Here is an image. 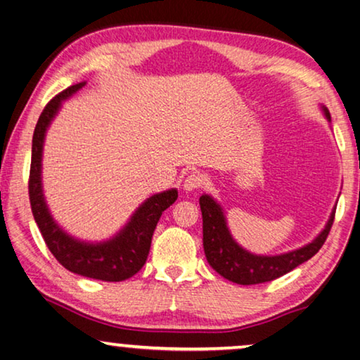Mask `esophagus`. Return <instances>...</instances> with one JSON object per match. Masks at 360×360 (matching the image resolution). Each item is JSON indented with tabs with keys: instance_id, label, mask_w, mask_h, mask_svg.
I'll return each instance as SVG.
<instances>
[{
	"instance_id": "34e87169",
	"label": "esophagus",
	"mask_w": 360,
	"mask_h": 360,
	"mask_svg": "<svg viewBox=\"0 0 360 360\" xmlns=\"http://www.w3.org/2000/svg\"><path fill=\"white\" fill-rule=\"evenodd\" d=\"M202 184H204V176H202L200 173H191L186 176L184 184L182 186H184V189L187 192H191V191L199 189V187H202Z\"/></svg>"
}]
</instances>
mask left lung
Instances as JSON below:
<instances>
[{
  "instance_id": "left-lung-1",
  "label": "left lung",
  "mask_w": 360,
  "mask_h": 360,
  "mask_svg": "<svg viewBox=\"0 0 360 360\" xmlns=\"http://www.w3.org/2000/svg\"><path fill=\"white\" fill-rule=\"evenodd\" d=\"M323 110H325L328 120H331L328 109ZM199 204L202 210L204 251L207 261L220 276L235 283H241V285L274 281L315 256L325 245L333 226L334 214H336V209H334L325 230L310 245L281 256H256L236 245L226 229L224 212L210 195H202Z\"/></svg>"
}]
</instances>
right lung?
<instances>
[{
  "instance_id": "obj_1",
  "label": "right lung",
  "mask_w": 360,
  "mask_h": 360,
  "mask_svg": "<svg viewBox=\"0 0 360 360\" xmlns=\"http://www.w3.org/2000/svg\"><path fill=\"white\" fill-rule=\"evenodd\" d=\"M81 86H84V83L73 84L63 89L62 93L49 101V104L40 114L32 136L29 200L35 224L42 233L45 245L65 269L89 277V279L120 282L135 276L143 267L146 257H148L156 224H158L161 214L178 199V191L171 189L151 195L139 207L127 226L117 236L105 243H99V245H89V243L75 240L55 224L49 214L47 205H45L42 181H40L44 136L62 101L77 93Z\"/></svg>"
}]
</instances>
